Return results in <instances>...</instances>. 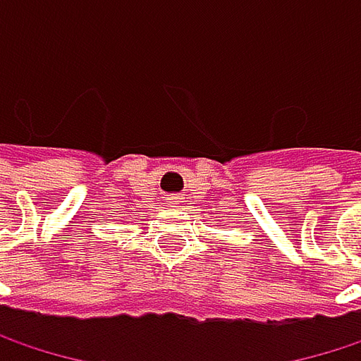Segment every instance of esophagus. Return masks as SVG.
Segmentation results:
<instances>
[{"instance_id": "obj_1", "label": "esophagus", "mask_w": 361, "mask_h": 361, "mask_svg": "<svg viewBox=\"0 0 361 361\" xmlns=\"http://www.w3.org/2000/svg\"><path fill=\"white\" fill-rule=\"evenodd\" d=\"M167 202H169V207H178L181 200H180V196H169V198H167Z\"/></svg>"}]
</instances>
